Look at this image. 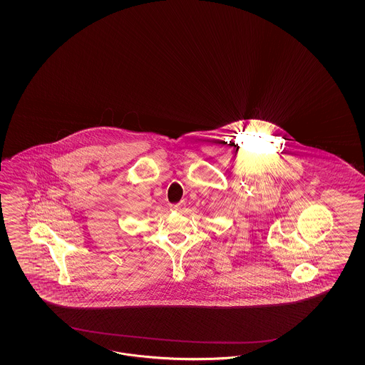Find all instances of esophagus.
<instances>
[{
    "label": "esophagus",
    "mask_w": 365,
    "mask_h": 365,
    "mask_svg": "<svg viewBox=\"0 0 365 365\" xmlns=\"http://www.w3.org/2000/svg\"><path fill=\"white\" fill-rule=\"evenodd\" d=\"M185 207H186V203L185 202H179V203H173L171 206H170V209L173 211H183L185 210Z\"/></svg>",
    "instance_id": "1"
}]
</instances>
